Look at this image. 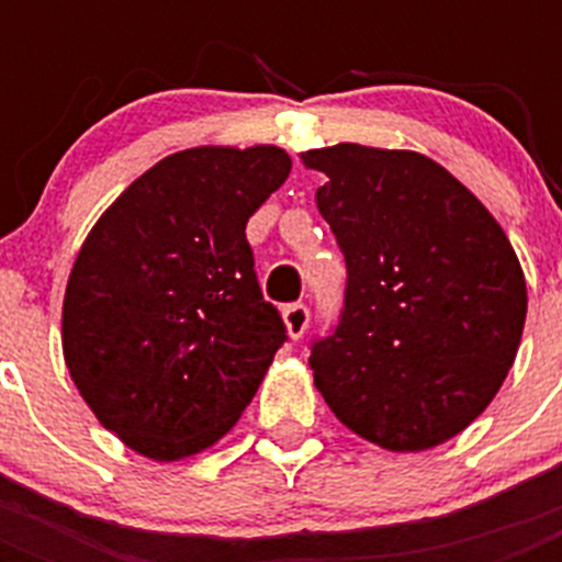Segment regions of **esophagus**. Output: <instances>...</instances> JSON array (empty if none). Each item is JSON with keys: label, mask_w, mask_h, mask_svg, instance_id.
I'll return each instance as SVG.
<instances>
[{"label": "esophagus", "mask_w": 562, "mask_h": 562, "mask_svg": "<svg viewBox=\"0 0 562 562\" xmlns=\"http://www.w3.org/2000/svg\"><path fill=\"white\" fill-rule=\"evenodd\" d=\"M282 321H285V329H289L291 338L297 341V338H303V333L308 329L312 315H308L306 303H289V306L282 308Z\"/></svg>", "instance_id": "1"}]
</instances>
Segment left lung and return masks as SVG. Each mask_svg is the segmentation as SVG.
I'll return each mask as SVG.
<instances>
[{
  "label": "left lung",
  "mask_w": 562,
  "mask_h": 562,
  "mask_svg": "<svg viewBox=\"0 0 562 562\" xmlns=\"http://www.w3.org/2000/svg\"><path fill=\"white\" fill-rule=\"evenodd\" d=\"M347 262L338 326L312 341L317 391L344 426L423 452L470 426L522 341L528 291L505 229L443 166L341 143L303 154Z\"/></svg>",
  "instance_id": "obj_1"
}]
</instances>
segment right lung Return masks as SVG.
Segmentation results:
<instances>
[{"mask_svg": "<svg viewBox=\"0 0 562 562\" xmlns=\"http://www.w3.org/2000/svg\"><path fill=\"white\" fill-rule=\"evenodd\" d=\"M277 145L171 154L119 194L75 259L64 359L104 428L154 461L236 426L289 341L245 227L285 183Z\"/></svg>", "mask_w": 562, "mask_h": 562, "instance_id": "obj_1", "label": "right lung"}]
</instances>
